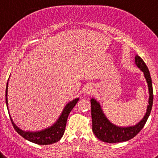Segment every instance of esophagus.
I'll return each mask as SVG.
<instances>
[{"mask_svg": "<svg viewBox=\"0 0 158 158\" xmlns=\"http://www.w3.org/2000/svg\"><path fill=\"white\" fill-rule=\"evenodd\" d=\"M93 91V89H92V87H87L85 89V93H91V92Z\"/></svg>", "mask_w": 158, "mask_h": 158, "instance_id": "obj_1", "label": "esophagus"}]
</instances>
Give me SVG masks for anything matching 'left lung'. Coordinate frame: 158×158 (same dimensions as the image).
<instances>
[{"mask_svg": "<svg viewBox=\"0 0 158 158\" xmlns=\"http://www.w3.org/2000/svg\"><path fill=\"white\" fill-rule=\"evenodd\" d=\"M135 58V65L143 72L148 85L150 96H149V102H148L149 104L147 105L146 112L144 117L142 118V120L139 121L134 126L118 127L113 124L107 119L102 110L100 103L96 99L92 98L90 101L92 105L93 131L94 135L97 137V139L101 140L102 142H107V143H116V142H127L130 139H133L143 128L150 115V111L153 106V93L150 71L145 64L144 61L139 55H136Z\"/></svg>", "mask_w": 158, "mask_h": 158, "instance_id": "8db88e82", "label": "left lung"}]
</instances>
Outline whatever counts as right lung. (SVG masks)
Wrapping results in <instances>:
<instances>
[{
    "mask_svg": "<svg viewBox=\"0 0 158 158\" xmlns=\"http://www.w3.org/2000/svg\"><path fill=\"white\" fill-rule=\"evenodd\" d=\"M8 81L7 82L6 85V91H5V97H6V104L7 108L8 109ZM79 100V98H76L73 100L72 101L69 102L64 107L63 111L61 113L59 118L57 119V121L53 124L52 126L49 127L46 129L41 130L39 131H25L21 130L20 128L18 127L16 124L14 123L12 120V117L9 113L11 121L13 125L14 128L16 131L19 135H21L23 138L27 139L29 142H31L33 143H35L38 145H50L55 143L58 142L60 139H62L63 136L64 132H65V126H66V121L69 114L72 109L73 108L77 101Z\"/></svg>",
    "mask_w": 158,
    "mask_h": 158,
    "instance_id": "right-lung-1",
    "label": "right lung"
}]
</instances>
